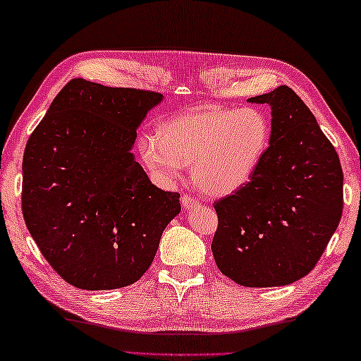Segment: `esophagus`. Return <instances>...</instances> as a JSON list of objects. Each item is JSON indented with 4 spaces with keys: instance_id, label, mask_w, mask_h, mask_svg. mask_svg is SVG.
I'll return each instance as SVG.
<instances>
[{
    "instance_id": "obj_1",
    "label": "esophagus",
    "mask_w": 361,
    "mask_h": 361,
    "mask_svg": "<svg viewBox=\"0 0 361 361\" xmlns=\"http://www.w3.org/2000/svg\"><path fill=\"white\" fill-rule=\"evenodd\" d=\"M180 203H182V206H184V208H197V206H200V202L197 198H193L192 195H187V193H184L180 197Z\"/></svg>"
}]
</instances>
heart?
Listing matches in <instances>:
<instances>
[{
	"label": "heart",
	"mask_w": 361,
	"mask_h": 361,
	"mask_svg": "<svg viewBox=\"0 0 361 361\" xmlns=\"http://www.w3.org/2000/svg\"><path fill=\"white\" fill-rule=\"evenodd\" d=\"M271 125L256 107L203 105L171 116L155 135L137 142L152 176L174 184L190 164L193 184L209 197H227L245 187L269 150Z\"/></svg>",
	"instance_id": "b5f03b06"
}]
</instances>
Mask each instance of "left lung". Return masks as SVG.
Instances as JSON below:
<instances>
[{"label":"left lung","mask_w":361,"mask_h":361,"mask_svg":"<svg viewBox=\"0 0 361 361\" xmlns=\"http://www.w3.org/2000/svg\"><path fill=\"white\" fill-rule=\"evenodd\" d=\"M247 102L270 105V145L251 180L214 203L219 226L211 250L222 274L241 286H286L315 267L338 228L344 176L291 87Z\"/></svg>","instance_id":"obj_1"}]
</instances>
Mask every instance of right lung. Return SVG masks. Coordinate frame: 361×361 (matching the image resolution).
Instances as JSON below:
<instances>
[{
	"label": "right lung",
	"mask_w": 361,
	"mask_h": 361,
	"mask_svg": "<svg viewBox=\"0 0 361 361\" xmlns=\"http://www.w3.org/2000/svg\"><path fill=\"white\" fill-rule=\"evenodd\" d=\"M161 100L75 78L27 142L23 219L46 261L75 288L133 285L180 212V195L153 185L131 152L135 131Z\"/></svg>",
	"instance_id": "obj_1"
}]
</instances>
